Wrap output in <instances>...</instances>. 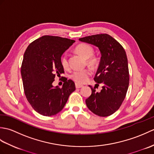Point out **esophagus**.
Returning a JSON list of instances; mask_svg holds the SVG:
<instances>
[{
  "mask_svg": "<svg viewBox=\"0 0 154 154\" xmlns=\"http://www.w3.org/2000/svg\"><path fill=\"white\" fill-rule=\"evenodd\" d=\"M83 87V85H81L79 83H75V87H76L77 89H79V88H81Z\"/></svg>",
  "mask_w": 154,
  "mask_h": 154,
  "instance_id": "1",
  "label": "esophagus"
}]
</instances>
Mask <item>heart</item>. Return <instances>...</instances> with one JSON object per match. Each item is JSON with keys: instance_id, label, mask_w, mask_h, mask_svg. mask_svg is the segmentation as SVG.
I'll return each instance as SVG.
<instances>
[{"instance_id": "obj_1", "label": "heart", "mask_w": 154, "mask_h": 154, "mask_svg": "<svg viewBox=\"0 0 154 154\" xmlns=\"http://www.w3.org/2000/svg\"><path fill=\"white\" fill-rule=\"evenodd\" d=\"M75 50L85 59H88V62L91 65H94L96 63L97 60L94 57H92L94 50L91 45L86 44H80L77 46ZM61 61L62 65L64 67H67L68 66V60L66 54H64L62 55ZM91 75V71L89 69H85L81 70H75L71 73L70 77L71 79H73L76 83L83 84L86 83L89 80Z\"/></svg>"}]
</instances>
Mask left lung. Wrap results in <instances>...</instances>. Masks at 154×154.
I'll return each mask as SVG.
<instances>
[{
	"mask_svg": "<svg viewBox=\"0 0 154 154\" xmlns=\"http://www.w3.org/2000/svg\"><path fill=\"white\" fill-rule=\"evenodd\" d=\"M79 40L97 47L101 55L94 80L96 84L103 86L102 89L98 93L95 86L94 89L91 88L92 93L85 100L87 106L98 116H110L119 109L128 89L129 71L126 51L115 39L106 34L89 35Z\"/></svg>",
	"mask_w": 154,
	"mask_h": 154,
	"instance_id": "8db88e82",
	"label": "left lung"
}]
</instances>
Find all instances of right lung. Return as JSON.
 Wrapping results in <instances>:
<instances>
[{
	"label": "right lung",
	"mask_w": 154,
	"mask_h": 154,
	"mask_svg": "<svg viewBox=\"0 0 154 154\" xmlns=\"http://www.w3.org/2000/svg\"><path fill=\"white\" fill-rule=\"evenodd\" d=\"M75 41L52 35H44L28 45L21 66L23 86L26 99L39 114L51 116L63 109L75 83L63 79L61 88L54 87L55 75L64 73L61 57Z\"/></svg>",
	"instance_id": "add662e5"
}]
</instances>
